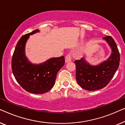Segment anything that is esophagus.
Returning <instances> with one entry per match:
<instances>
[{
  "label": "esophagus",
  "mask_w": 125,
  "mask_h": 125,
  "mask_svg": "<svg viewBox=\"0 0 125 125\" xmlns=\"http://www.w3.org/2000/svg\"><path fill=\"white\" fill-rule=\"evenodd\" d=\"M65 62H70V61H72V56H71V54H68L65 57Z\"/></svg>",
  "instance_id": "esophagus-1"
}]
</instances>
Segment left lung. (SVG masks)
Instances as JSON below:
<instances>
[{"label": "left lung", "instance_id": "1", "mask_svg": "<svg viewBox=\"0 0 125 125\" xmlns=\"http://www.w3.org/2000/svg\"><path fill=\"white\" fill-rule=\"evenodd\" d=\"M112 49V54L107 60L97 65H92L82 58L74 61L76 67V78L82 88L89 91L105 87L117 71L120 61V54L117 44L110 36L103 38Z\"/></svg>", "mask_w": 125, "mask_h": 125}]
</instances>
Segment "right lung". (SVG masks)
<instances>
[{
	"label": "right lung",
	"instance_id": "obj_1",
	"mask_svg": "<svg viewBox=\"0 0 125 125\" xmlns=\"http://www.w3.org/2000/svg\"><path fill=\"white\" fill-rule=\"evenodd\" d=\"M39 30L21 36L18 41L12 58V71L15 79L24 89L30 93L43 94L53 88L59 70L64 66V56L51 58L40 64H32L25 54V46L30 35Z\"/></svg>",
	"mask_w": 125,
	"mask_h": 125
}]
</instances>
